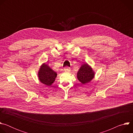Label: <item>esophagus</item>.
<instances>
[{
    "label": "esophagus",
    "instance_id": "esophagus-1",
    "mask_svg": "<svg viewBox=\"0 0 133 133\" xmlns=\"http://www.w3.org/2000/svg\"><path fill=\"white\" fill-rule=\"evenodd\" d=\"M64 70L65 71H67V72H69L70 71V68H69V67L68 66H66L64 68Z\"/></svg>",
    "mask_w": 133,
    "mask_h": 133
}]
</instances>
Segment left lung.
I'll use <instances>...</instances> for the list:
<instances>
[{"label": "left lung", "mask_w": 133, "mask_h": 133, "mask_svg": "<svg viewBox=\"0 0 133 133\" xmlns=\"http://www.w3.org/2000/svg\"><path fill=\"white\" fill-rule=\"evenodd\" d=\"M94 72L92 68L87 64H83L77 73V78L83 84L88 83L94 77Z\"/></svg>", "instance_id": "8db88e82"}]
</instances>
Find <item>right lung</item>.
Wrapping results in <instances>:
<instances>
[{"instance_id":"add662e5","label":"right lung","mask_w":133,"mask_h":133,"mask_svg":"<svg viewBox=\"0 0 133 133\" xmlns=\"http://www.w3.org/2000/svg\"><path fill=\"white\" fill-rule=\"evenodd\" d=\"M56 72L52 70L46 64H43L38 72V77L40 81L44 84L50 86L54 82L57 77Z\"/></svg>"}]
</instances>
